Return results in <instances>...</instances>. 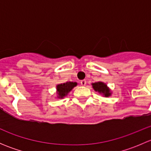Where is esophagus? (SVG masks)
<instances>
[{"mask_svg":"<svg viewBox=\"0 0 151 151\" xmlns=\"http://www.w3.org/2000/svg\"><path fill=\"white\" fill-rule=\"evenodd\" d=\"M86 80H81V81H80V84H81V85H83V86H85V85H86Z\"/></svg>","mask_w":151,"mask_h":151,"instance_id":"1","label":"esophagus"}]
</instances>
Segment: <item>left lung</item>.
I'll list each match as a JSON object with an SVG mask.
<instances>
[{
	"instance_id": "8db88e82",
	"label": "left lung",
	"mask_w": 151,
	"mask_h": 151,
	"mask_svg": "<svg viewBox=\"0 0 151 151\" xmlns=\"http://www.w3.org/2000/svg\"><path fill=\"white\" fill-rule=\"evenodd\" d=\"M93 87L94 90L96 91H98V92L101 93H103L105 96H110L109 88L103 83L99 82V83H93Z\"/></svg>"
}]
</instances>
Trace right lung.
I'll use <instances>...</instances> for the list:
<instances>
[{"instance_id":"obj_1","label":"right lung","mask_w":151,"mask_h":151,"mask_svg":"<svg viewBox=\"0 0 151 151\" xmlns=\"http://www.w3.org/2000/svg\"><path fill=\"white\" fill-rule=\"evenodd\" d=\"M77 85L76 83H72V82H67L66 83L60 84L57 86L58 94L59 95V98H63V96L67 95L68 92L72 89L74 87Z\"/></svg>"}]
</instances>
